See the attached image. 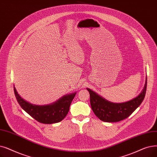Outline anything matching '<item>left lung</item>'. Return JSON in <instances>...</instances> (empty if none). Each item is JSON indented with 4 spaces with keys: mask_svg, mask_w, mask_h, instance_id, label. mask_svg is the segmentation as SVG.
I'll use <instances>...</instances> for the list:
<instances>
[{
    "mask_svg": "<svg viewBox=\"0 0 157 157\" xmlns=\"http://www.w3.org/2000/svg\"><path fill=\"white\" fill-rule=\"evenodd\" d=\"M146 88L147 80L144 89L137 98L122 103H111L90 89H86L90 94V105L95 115L103 121L115 122L128 117L140 106L145 98Z\"/></svg>",
    "mask_w": 157,
    "mask_h": 157,
    "instance_id": "left-lung-1",
    "label": "left lung"
}]
</instances>
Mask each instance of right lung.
Instances as JSON below:
<instances>
[{"mask_svg":"<svg viewBox=\"0 0 157 157\" xmlns=\"http://www.w3.org/2000/svg\"><path fill=\"white\" fill-rule=\"evenodd\" d=\"M16 99L20 106L36 121L43 124H52L62 121L68 112L76 93L68 94L49 105H33L24 101L18 94L14 87Z\"/></svg>","mask_w":157,"mask_h":157,"instance_id":"obj_1","label":"right lung"}]
</instances>
